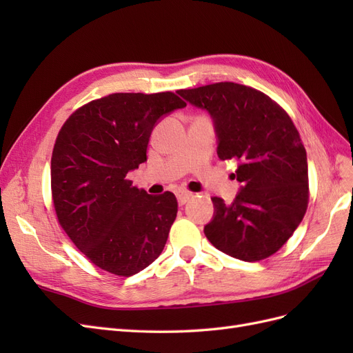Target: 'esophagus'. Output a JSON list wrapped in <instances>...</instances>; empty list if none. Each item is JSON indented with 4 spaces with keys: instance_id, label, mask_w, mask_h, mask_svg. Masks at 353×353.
<instances>
[{
    "instance_id": "esophagus-1",
    "label": "esophagus",
    "mask_w": 353,
    "mask_h": 353,
    "mask_svg": "<svg viewBox=\"0 0 353 353\" xmlns=\"http://www.w3.org/2000/svg\"><path fill=\"white\" fill-rule=\"evenodd\" d=\"M191 197H193V194H191V193H187V191H181V193H178V194H176L178 203H179L181 206L185 205V203H187Z\"/></svg>"
}]
</instances>
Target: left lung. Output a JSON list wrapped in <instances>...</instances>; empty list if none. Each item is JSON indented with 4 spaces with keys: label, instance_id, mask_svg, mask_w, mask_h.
<instances>
[{
    "label": "left lung",
    "instance_id": "left-lung-1",
    "mask_svg": "<svg viewBox=\"0 0 353 353\" xmlns=\"http://www.w3.org/2000/svg\"><path fill=\"white\" fill-rule=\"evenodd\" d=\"M215 122L218 156L237 160L241 191L231 205L213 197L208 240L232 258L258 262L279 252L309 201L306 150L292 117L268 95L236 82L178 90Z\"/></svg>",
    "mask_w": 353,
    "mask_h": 353
}]
</instances>
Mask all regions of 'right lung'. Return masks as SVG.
Listing matches in <instances>:
<instances>
[{
  "mask_svg": "<svg viewBox=\"0 0 353 353\" xmlns=\"http://www.w3.org/2000/svg\"><path fill=\"white\" fill-rule=\"evenodd\" d=\"M187 103L176 94L114 92L74 110L51 156V196L60 227L95 266L119 276L162 253L176 218L174 193L147 194L126 175L147 160L159 117Z\"/></svg>",
  "mask_w": 353,
  "mask_h": 353,
  "instance_id": "add662e5",
  "label": "right lung"
}]
</instances>
